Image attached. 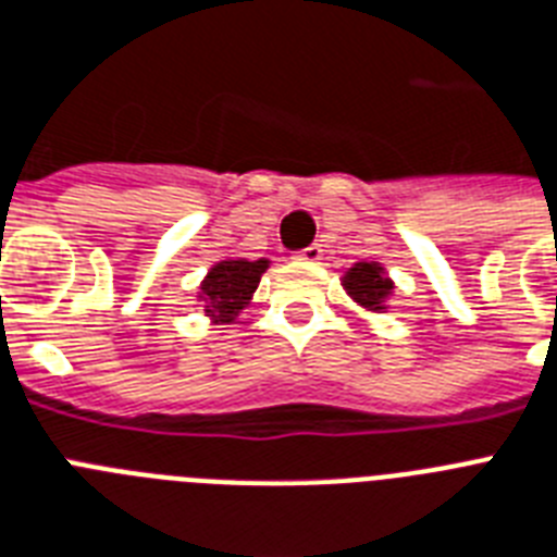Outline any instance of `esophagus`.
I'll use <instances>...</instances> for the list:
<instances>
[{"instance_id": "obj_1", "label": "esophagus", "mask_w": 557, "mask_h": 557, "mask_svg": "<svg viewBox=\"0 0 557 557\" xmlns=\"http://www.w3.org/2000/svg\"><path fill=\"white\" fill-rule=\"evenodd\" d=\"M321 256H324V250H321V245H310V247H305V250H298V252H296V259H298V261H319Z\"/></svg>"}]
</instances>
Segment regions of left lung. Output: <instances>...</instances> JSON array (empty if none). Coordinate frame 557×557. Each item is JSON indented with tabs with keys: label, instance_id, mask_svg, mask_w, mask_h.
<instances>
[{
	"label": "left lung",
	"instance_id": "1",
	"mask_svg": "<svg viewBox=\"0 0 557 557\" xmlns=\"http://www.w3.org/2000/svg\"><path fill=\"white\" fill-rule=\"evenodd\" d=\"M344 287L367 310H384V298L393 293V282L375 261H358L356 268L344 275Z\"/></svg>",
	"mask_w": 557,
	"mask_h": 557
}]
</instances>
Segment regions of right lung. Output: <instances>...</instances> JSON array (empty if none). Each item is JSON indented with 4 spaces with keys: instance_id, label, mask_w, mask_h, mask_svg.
I'll list each match as a JSON object with an SVG mask.
<instances>
[{
    "instance_id": "obj_1",
    "label": "right lung",
    "mask_w": 557,
    "mask_h": 557,
    "mask_svg": "<svg viewBox=\"0 0 557 557\" xmlns=\"http://www.w3.org/2000/svg\"><path fill=\"white\" fill-rule=\"evenodd\" d=\"M268 270V261H247V259H230L219 261L207 278L201 282V301H205V312L213 315L215 321H233L238 312L250 305L252 293L259 287L261 273Z\"/></svg>"
}]
</instances>
